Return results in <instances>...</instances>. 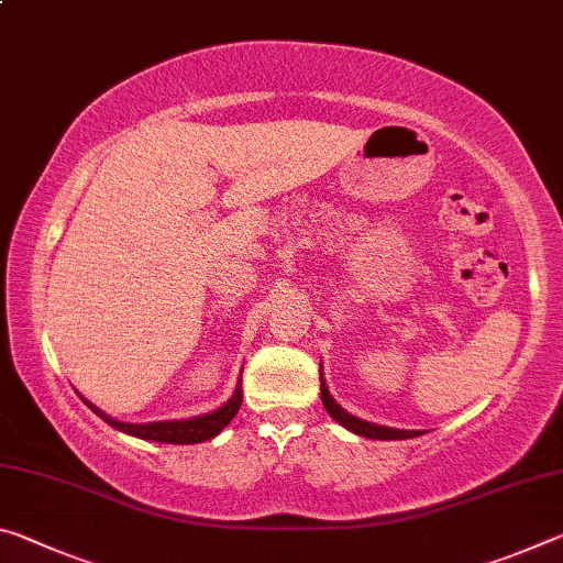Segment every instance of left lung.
<instances>
[{
	"instance_id": "1",
	"label": "left lung",
	"mask_w": 563,
	"mask_h": 563,
	"mask_svg": "<svg viewBox=\"0 0 563 563\" xmlns=\"http://www.w3.org/2000/svg\"><path fill=\"white\" fill-rule=\"evenodd\" d=\"M320 397H322V405H325L328 415L340 422L345 430L355 432L360 437H369V440H409V437H419L422 432L419 430H393V427H383V424H375V422H365V419H360L355 415H350L347 409H342L335 399H332L330 389L325 385V379H322V367H320Z\"/></svg>"
}]
</instances>
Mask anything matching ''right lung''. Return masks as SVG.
<instances>
[{
	"label": "right lung",
	"mask_w": 563,
	"mask_h": 563,
	"mask_svg": "<svg viewBox=\"0 0 563 563\" xmlns=\"http://www.w3.org/2000/svg\"><path fill=\"white\" fill-rule=\"evenodd\" d=\"M84 402H87L93 412L103 419V422L111 424L113 430L126 432L131 437H139V440L166 442V444H198V442L213 440L216 434H221L225 430V424L231 422V419L238 415V409H241V405H243V387H241V379H238L233 397L208 415L188 417V419H166V422H144V424L119 422V419H113L107 412H101V409L97 405H91L89 399H84Z\"/></svg>",
	"instance_id": "right-lung-1"
}]
</instances>
